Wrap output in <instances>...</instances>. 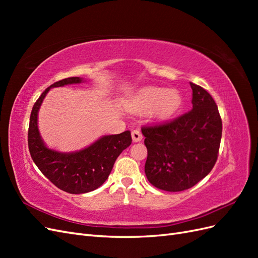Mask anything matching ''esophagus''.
Listing matches in <instances>:
<instances>
[{
    "label": "esophagus",
    "mask_w": 258,
    "mask_h": 258,
    "mask_svg": "<svg viewBox=\"0 0 258 258\" xmlns=\"http://www.w3.org/2000/svg\"><path fill=\"white\" fill-rule=\"evenodd\" d=\"M131 137H132V141L134 142H140L143 139V136L141 134V131L136 129L131 132Z\"/></svg>",
    "instance_id": "esophagus-1"
}]
</instances>
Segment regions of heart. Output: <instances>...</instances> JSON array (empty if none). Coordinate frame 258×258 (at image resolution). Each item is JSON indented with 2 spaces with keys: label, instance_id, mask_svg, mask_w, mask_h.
Here are the masks:
<instances>
[{
  "label": "heart",
  "instance_id": "obj_1",
  "mask_svg": "<svg viewBox=\"0 0 258 258\" xmlns=\"http://www.w3.org/2000/svg\"><path fill=\"white\" fill-rule=\"evenodd\" d=\"M182 104L183 97L176 89L145 87L130 99L128 110L139 115L152 113L155 118L167 120L178 112Z\"/></svg>",
  "mask_w": 258,
  "mask_h": 258
}]
</instances>
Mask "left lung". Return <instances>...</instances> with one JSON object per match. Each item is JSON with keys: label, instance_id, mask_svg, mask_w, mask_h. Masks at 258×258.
<instances>
[{"label": "left lung", "instance_id": "obj_1", "mask_svg": "<svg viewBox=\"0 0 258 258\" xmlns=\"http://www.w3.org/2000/svg\"><path fill=\"white\" fill-rule=\"evenodd\" d=\"M192 110L154 127H143L147 148L145 174L155 187L182 191L214 167L222 139V119L210 93L190 83Z\"/></svg>", "mask_w": 258, "mask_h": 258}]
</instances>
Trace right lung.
<instances>
[{
    "mask_svg": "<svg viewBox=\"0 0 258 258\" xmlns=\"http://www.w3.org/2000/svg\"><path fill=\"white\" fill-rule=\"evenodd\" d=\"M82 77H69L52 84L33 105L28 131L29 151L41 172L61 190L85 194L97 189L110 175L120 153L131 144L127 130L119 135L102 136L89 146L75 152H59L45 144L38 130V111L48 91L54 87L84 83Z\"/></svg>",
    "mask_w": 258,
    "mask_h": 258,
    "instance_id": "1",
    "label": "right lung"
}]
</instances>
